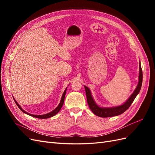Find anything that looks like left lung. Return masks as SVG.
I'll return each instance as SVG.
<instances>
[{
	"label": "left lung",
	"instance_id": "left-lung-1",
	"mask_svg": "<svg viewBox=\"0 0 155 155\" xmlns=\"http://www.w3.org/2000/svg\"><path fill=\"white\" fill-rule=\"evenodd\" d=\"M139 76H138V83L137 86V88L133 92L132 94L130 96L124 104L121 105L115 106V107H102L97 105L95 102L92 96L91 91L88 87L84 85V87L85 88L86 96L87 99V103L92 112L95 115L101 117V118H107V117H112L120 115L129 109V107L132 104V103L134 100L135 97L138 94V93L141 89V87L142 85V79H143V74H142V70L140 64V66H139Z\"/></svg>",
	"mask_w": 155,
	"mask_h": 155
}]
</instances>
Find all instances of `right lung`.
<instances>
[{"instance_id": "add662e5", "label": "right lung", "mask_w": 155, "mask_h": 155, "mask_svg": "<svg viewBox=\"0 0 155 155\" xmlns=\"http://www.w3.org/2000/svg\"><path fill=\"white\" fill-rule=\"evenodd\" d=\"M67 87L66 88V89H65L63 95H62V97H61V101H60V103L58 105V106L55 108V109L54 110H53L51 112H49V113H47V114H42V115H35V114H30L28 113V112H26L25 110L22 109V108L18 104V103L16 101V100L14 99V101H15V104H17V105L18 106V107L19 108V109H21V110H22L24 113L28 114V115H30L31 116H33V117H35V118H40V119H46V118H51V117H52L54 116H55V114H57L58 112H59V110H61V107L63 105V103H64V97H65V94H66V92H67Z\"/></svg>"}]
</instances>
